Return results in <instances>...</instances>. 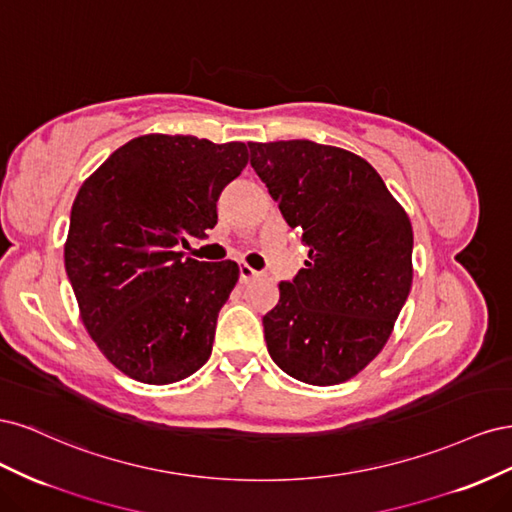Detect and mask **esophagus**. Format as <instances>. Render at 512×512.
<instances>
[{
	"instance_id": "1",
	"label": "esophagus",
	"mask_w": 512,
	"mask_h": 512,
	"mask_svg": "<svg viewBox=\"0 0 512 512\" xmlns=\"http://www.w3.org/2000/svg\"><path fill=\"white\" fill-rule=\"evenodd\" d=\"M254 277H258V271H256V269H252L250 265H241V267H239V280H241V284L252 282Z\"/></svg>"
}]
</instances>
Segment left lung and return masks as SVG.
Masks as SVG:
<instances>
[{
    "instance_id": "obj_1",
    "label": "left lung",
    "mask_w": 512,
    "mask_h": 512,
    "mask_svg": "<svg viewBox=\"0 0 512 512\" xmlns=\"http://www.w3.org/2000/svg\"><path fill=\"white\" fill-rule=\"evenodd\" d=\"M290 228L309 250L262 318L288 376L331 386L354 378L389 342L412 286V224L376 168L312 141L247 143Z\"/></svg>"
}]
</instances>
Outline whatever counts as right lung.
Masks as SVG:
<instances>
[{"mask_svg": "<svg viewBox=\"0 0 512 512\" xmlns=\"http://www.w3.org/2000/svg\"><path fill=\"white\" fill-rule=\"evenodd\" d=\"M245 143L145 134L113 151L74 198L64 245L81 320L123 374L170 384L207 363L237 262L185 258L218 224L215 203L247 164Z\"/></svg>", "mask_w": 512, "mask_h": 512, "instance_id": "right-lung-1", "label": "right lung"}]
</instances>
